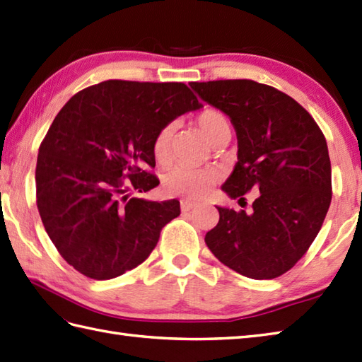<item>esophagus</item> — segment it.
Wrapping results in <instances>:
<instances>
[{
  "instance_id": "esophagus-1",
  "label": "esophagus",
  "mask_w": 362,
  "mask_h": 362,
  "mask_svg": "<svg viewBox=\"0 0 362 362\" xmlns=\"http://www.w3.org/2000/svg\"><path fill=\"white\" fill-rule=\"evenodd\" d=\"M196 206V204H192V202H188V200H182L180 202V209H182V213H188V211H191L192 208Z\"/></svg>"
}]
</instances>
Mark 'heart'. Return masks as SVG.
Masks as SVG:
<instances>
[{
    "label": "heart",
    "instance_id": "obj_1",
    "mask_svg": "<svg viewBox=\"0 0 362 362\" xmlns=\"http://www.w3.org/2000/svg\"><path fill=\"white\" fill-rule=\"evenodd\" d=\"M197 123L213 145H217V143L223 140H230V122L222 112L216 111V109H205L197 117ZM174 132L175 123H168L156 134L153 149L157 162L166 163L170 160ZM219 179L221 173L211 170V168L175 166L174 170L166 174L165 191L171 196H179L188 200H199L208 194L209 189L214 187Z\"/></svg>",
    "mask_w": 362,
    "mask_h": 362
}]
</instances>
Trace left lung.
Here are the masks:
<instances>
[{"label": "left lung", "mask_w": 362, "mask_h": 362, "mask_svg": "<svg viewBox=\"0 0 362 362\" xmlns=\"http://www.w3.org/2000/svg\"><path fill=\"white\" fill-rule=\"evenodd\" d=\"M236 129L238 163L222 189L253 211L217 206L206 233L211 253L251 279H274L295 267L321 230L332 202V165L322 131L290 95L253 80L191 83Z\"/></svg>", "instance_id": "8db88e82"}]
</instances>
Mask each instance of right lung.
Segmentation results:
<instances>
[{"label": "right lung", "mask_w": 362, "mask_h": 362, "mask_svg": "<svg viewBox=\"0 0 362 362\" xmlns=\"http://www.w3.org/2000/svg\"><path fill=\"white\" fill-rule=\"evenodd\" d=\"M200 107L183 83L107 80L80 90L57 114L38 151L37 206L75 270L112 279L156 248L163 226L180 214L179 200L158 204L128 191L157 187L145 170L156 166V134Z\"/></svg>", "instance_id": "right-lung-1"}]
</instances>
